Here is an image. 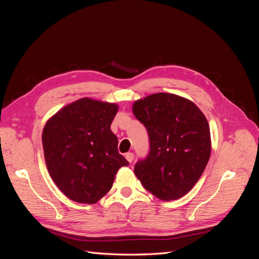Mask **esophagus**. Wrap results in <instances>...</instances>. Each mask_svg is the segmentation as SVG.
<instances>
[{"label": "esophagus", "mask_w": 259, "mask_h": 259, "mask_svg": "<svg viewBox=\"0 0 259 259\" xmlns=\"http://www.w3.org/2000/svg\"><path fill=\"white\" fill-rule=\"evenodd\" d=\"M134 158H135V156H134L133 152H126V153H125V159H126V160H128L129 162H133V161H134Z\"/></svg>", "instance_id": "esophagus-1"}]
</instances>
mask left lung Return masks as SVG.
I'll use <instances>...</instances> for the list:
<instances>
[{
	"label": "left lung",
	"instance_id": "1",
	"mask_svg": "<svg viewBox=\"0 0 259 259\" xmlns=\"http://www.w3.org/2000/svg\"><path fill=\"white\" fill-rule=\"evenodd\" d=\"M134 113L149 137V152L135 164V174L162 200L185 196L210 157V130L195 103L171 93H156L134 104Z\"/></svg>",
	"mask_w": 259,
	"mask_h": 259
}]
</instances>
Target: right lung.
I'll list each match as a JSON object with an SVG mask.
<instances>
[{"instance_id": "right-lung-1", "label": "right lung", "mask_w": 259, "mask_h": 259, "mask_svg": "<svg viewBox=\"0 0 259 259\" xmlns=\"http://www.w3.org/2000/svg\"><path fill=\"white\" fill-rule=\"evenodd\" d=\"M118 107L83 98L53 115L42 134L47 168L71 200L96 203L129 162L118 151L111 125Z\"/></svg>"}]
</instances>
